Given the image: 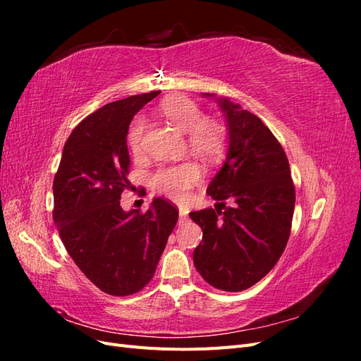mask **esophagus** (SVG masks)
Here are the masks:
<instances>
[{"mask_svg": "<svg viewBox=\"0 0 361 361\" xmlns=\"http://www.w3.org/2000/svg\"><path fill=\"white\" fill-rule=\"evenodd\" d=\"M188 207H185V206H179V215H180V220L182 221H185L188 218Z\"/></svg>", "mask_w": 361, "mask_h": 361, "instance_id": "1", "label": "esophagus"}]
</instances>
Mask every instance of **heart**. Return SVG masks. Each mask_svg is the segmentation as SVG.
<instances>
[{"label":"heart","mask_w":361,"mask_h":361,"mask_svg":"<svg viewBox=\"0 0 361 361\" xmlns=\"http://www.w3.org/2000/svg\"><path fill=\"white\" fill-rule=\"evenodd\" d=\"M159 111L171 125L187 133V143L192 154L207 161L223 154L227 140L226 125L214 116H203L202 108L194 101L183 96H171L162 101ZM145 130L146 120L141 116L135 117L128 128L126 143L137 157L143 154ZM202 174L197 162L183 161L161 166L152 174L150 183L158 194L185 202L190 197L191 190L202 180Z\"/></svg>","instance_id":"1"}]
</instances>
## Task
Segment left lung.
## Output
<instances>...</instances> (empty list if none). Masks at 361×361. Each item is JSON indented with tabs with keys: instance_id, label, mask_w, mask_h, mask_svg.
<instances>
[{
	"instance_id": "8db88e82",
	"label": "left lung",
	"mask_w": 361,
	"mask_h": 361,
	"mask_svg": "<svg viewBox=\"0 0 361 361\" xmlns=\"http://www.w3.org/2000/svg\"><path fill=\"white\" fill-rule=\"evenodd\" d=\"M216 102L226 116L228 149L206 192L221 203L190 212L203 231L192 260L211 286L239 292L264 279L285 251L295 187L288 157L269 128L227 97Z\"/></svg>"
}]
</instances>
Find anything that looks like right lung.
Returning <instances> with one entry per match:
<instances>
[{
	"instance_id": "obj_1",
	"label": "right lung",
	"mask_w": 361,
	"mask_h": 361,
	"mask_svg": "<svg viewBox=\"0 0 361 361\" xmlns=\"http://www.w3.org/2000/svg\"><path fill=\"white\" fill-rule=\"evenodd\" d=\"M159 92L106 104L76 126L54 178V223L69 256L102 292L126 297L155 274L178 223L173 203L154 199L143 214L120 206L128 180L130 120Z\"/></svg>"
}]
</instances>
